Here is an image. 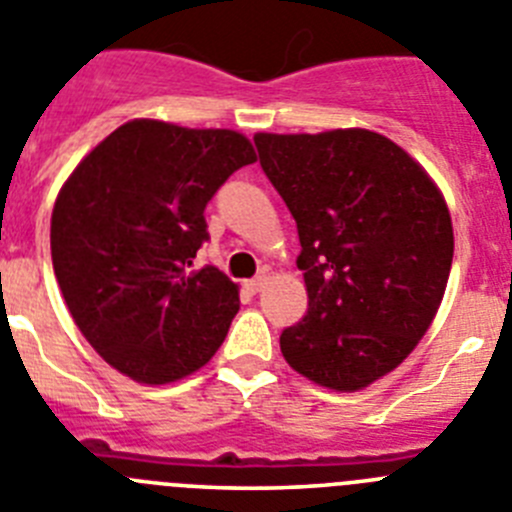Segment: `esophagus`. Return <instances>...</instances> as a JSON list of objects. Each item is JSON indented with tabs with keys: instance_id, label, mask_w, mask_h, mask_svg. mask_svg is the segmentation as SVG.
<instances>
[{
	"instance_id": "esophagus-1",
	"label": "esophagus",
	"mask_w": 512,
	"mask_h": 512,
	"mask_svg": "<svg viewBox=\"0 0 512 512\" xmlns=\"http://www.w3.org/2000/svg\"><path fill=\"white\" fill-rule=\"evenodd\" d=\"M265 283H267L265 275H257V278L245 280V288L250 290V293H257V290H262V285H265Z\"/></svg>"
}]
</instances>
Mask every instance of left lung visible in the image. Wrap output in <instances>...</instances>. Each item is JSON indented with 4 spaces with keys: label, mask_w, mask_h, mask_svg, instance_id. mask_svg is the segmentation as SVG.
Segmentation results:
<instances>
[{
    "label": "left lung",
    "mask_w": 512,
    "mask_h": 512,
    "mask_svg": "<svg viewBox=\"0 0 512 512\" xmlns=\"http://www.w3.org/2000/svg\"><path fill=\"white\" fill-rule=\"evenodd\" d=\"M260 165L296 219L308 311L280 334L285 362L324 388H367L434 321L454 232L426 170L370 130L255 135Z\"/></svg>",
    "instance_id": "8db88e82"
}]
</instances>
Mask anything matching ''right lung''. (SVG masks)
<instances>
[{"instance_id":"obj_1","label":"right lung","mask_w":512,"mask_h":512,"mask_svg":"<svg viewBox=\"0 0 512 512\" xmlns=\"http://www.w3.org/2000/svg\"><path fill=\"white\" fill-rule=\"evenodd\" d=\"M255 163L232 130L135 119L91 150L58 193L50 255L66 306L114 370L147 385L181 380L222 347L239 290L214 265L204 209Z\"/></svg>"}]
</instances>
